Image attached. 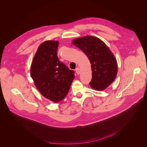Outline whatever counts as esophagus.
Here are the masks:
<instances>
[{
	"instance_id": "34e87169",
	"label": "esophagus",
	"mask_w": 147,
	"mask_h": 147,
	"mask_svg": "<svg viewBox=\"0 0 147 147\" xmlns=\"http://www.w3.org/2000/svg\"><path fill=\"white\" fill-rule=\"evenodd\" d=\"M76 73H77V74H80V68H79V67L76 68Z\"/></svg>"
}]
</instances>
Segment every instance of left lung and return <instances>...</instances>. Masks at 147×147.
<instances>
[{"mask_svg":"<svg viewBox=\"0 0 147 147\" xmlns=\"http://www.w3.org/2000/svg\"><path fill=\"white\" fill-rule=\"evenodd\" d=\"M90 60L92 79L89 83L94 89L103 90L115 80L118 71L115 57L106 44L96 37L87 36L73 41Z\"/></svg>","mask_w":147,"mask_h":147,"instance_id":"obj_1","label":"left lung"}]
</instances>
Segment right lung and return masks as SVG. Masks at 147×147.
<instances>
[{"instance_id": "right-lung-1", "label": "right lung", "mask_w": 147, "mask_h": 147, "mask_svg": "<svg viewBox=\"0 0 147 147\" xmlns=\"http://www.w3.org/2000/svg\"><path fill=\"white\" fill-rule=\"evenodd\" d=\"M58 41H47L38 47L31 67V76L38 90L46 98L57 103L70 90L74 71L60 61Z\"/></svg>"}]
</instances>
